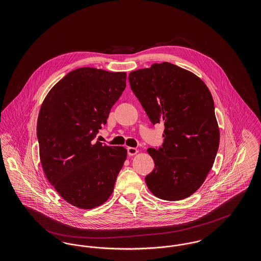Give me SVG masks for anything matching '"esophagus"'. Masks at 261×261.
<instances>
[{
  "label": "esophagus",
  "instance_id": "obj_1",
  "mask_svg": "<svg viewBox=\"0 0 261 261\" xmlns=\"http://www.w3.org/2000/svg\"><path fill=\"white\" fill-rule=\"evenodd\" d=\"M137 152H138V149L136 148H127V153H128V155L129 156H131V155H135Z\"/></svg>",
  "mask_w": 261,
  "mask_h": 261
}]
</instances>
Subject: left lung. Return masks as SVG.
Segmentation results:
<instances>
[{
	"instance_id": "1",
	"label": "left lung",
	"mask_w": 261,
	"mask_h": 261,
	"mask_svg": "<svg viewBox=\"0 0 261 261\" xmlns=\"http://www.w3.org/2000/svg\"><path fill=\"white\" fill-rule=\"evenodd\" d=\"M128 79L150 122L165 127L162 147L148 149L154 169L146 184L160 199H186L202 185L219 147L211 92L198 76L169 62L132 71Z\"/></svg>"
}]
</instances>
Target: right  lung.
Segmentation results:
<instances>
[{
	"label": "right lung",
	"instance_id": "add662e5",
	"mask_svg": "<svg viewBox=\"0 0 261 261\" xmlns=\"http://www.w3.org/2000/svg\"><path fill=\"white\" fill-rule=\"evenodd\" d=\"M126 87L125 72L82 67L60 80L39 112L40 161L62 199L91 210L111 197L127 150L96 141Z\"/></svg>",
	"mask_w": 261,
	"mask_h": 261
}]
</instances>
